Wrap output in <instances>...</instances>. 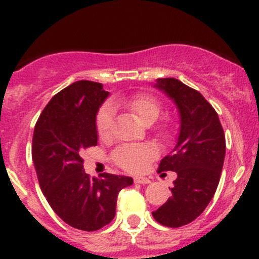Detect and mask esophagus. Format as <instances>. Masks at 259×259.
<instances>
[{
  "instance_id": "1",
  "label": "esophagus",
  "mask_w": 259,
  "mask_h": 259,
  "mask_svg": "<svg viewBox=\"0 0 259 259\" xmlns=\"http://www.w3.org/2000/svg\"><path fill=\"white\" fill-rule=\"evenodd\" d=\"M134 182L138 183V184H149V183H150V179L145 178V177H135Z\"/></svg>"
}]
</instances>
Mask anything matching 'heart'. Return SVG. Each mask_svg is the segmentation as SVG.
Segmentation results:
<instances>
[{
	"label": "heart",
	"instance_id": "obj_1",
	"mask_svg": "<svg viewBox=\"0 0 259 259\" xmlns=\"http://www.w3.org/2000/svg\"><path fill=\"white\" fill-rule=\"evenodd\" d=\"M114 105H121L126 108L142 124L150 125L158 119L161 111V105L155 96L150 94H139L127 99H116ZM114 111L111 105L101 106L96 115V130L100 138H108L111 133ZM158 151L153 145L142 144H124L117 146L113 151L114 163L127 171L138 173L148 166L151 160L156 158Z\"/></svg>",
	"mask_w": 259,
	"mask_h": 259
}]
</instances>
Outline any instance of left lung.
I'll use <instances>...</instances> for the list:
<instances>
[{
    "mask_svg": "<svg viewBox=\"0 0 259 259\" xmlns=\"http://www.w3.org/2000/svg\"><path fill=\"white\" fill-rule=\"evenodd\" d=\"M156 89L176 103L180 130L176 148L164 156L158 171H176L171 197L153 211L158 223L178 228L204 211L221 179L226 137L218 114L199 91L174 77L158 79Z\"/></svg>",
    "mask_w": 259,
    "mask_h": 259,
    "instance_id": "8db88e82",
    "label": "left lung"
}]
</instances>
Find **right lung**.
<instances>
[{
  "mask_svg": "<svg viewBox=\"0 0 259 259\" xmlns=\"http://www.w3.org/2000/svg\"><path fill=\"white\" fill-rule=\"evenodd\" d=\"M109 96L103 83L81 80L57 93L38 117L32 160L50 207L69 226L93 232L115 217L117 194L133 178L104 173L90 178L81 153L98 144L96 114Z\"/></svg>",
  "mask_w": 259,
  "mask_h": 259,
  "instance_id": "obj_1",
  "label": "right lung"
}]
</instances>
